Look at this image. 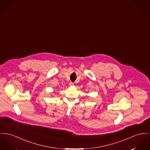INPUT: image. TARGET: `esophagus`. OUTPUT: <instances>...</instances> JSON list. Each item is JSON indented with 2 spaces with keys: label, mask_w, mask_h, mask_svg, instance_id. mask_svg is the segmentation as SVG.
<instances>
[{
  "label": "esophagus",
  "mask_w": 150,
  "mask_h": 150,
  "mask_svg": "<svg viewBox=\"0 0 150 150\" xmlns=\"http://www.w3.org/2000/svg\"><path fill=\"white\" fill-rule=\"evenodd\" d=\"M73 84H74V83H72V82H70V86H72Z\"/></svg>",
  "instance_id": "obj_1"
}]
</instances>
